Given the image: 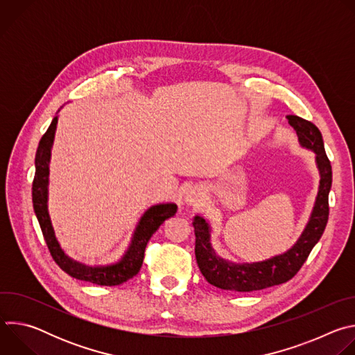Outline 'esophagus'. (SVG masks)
<instances>
[{"mask_svg":"<svg viewBox=\"0 0 355 355\" xmlns=\"http://www.w3.org/2000/svg\"><path fill=\"white\" fill-rule=\"evenodd\" d=\"M202 196H204V192H202L198 187H189L185 192V202L189 205H198L199 202L202 200Z\"/></svg>","mask_w":355,"mask_h":355,"instance_id":"1","label":"esophagus"}]
</instances>
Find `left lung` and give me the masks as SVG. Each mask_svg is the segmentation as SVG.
<instances>
[{"mask_svg":"<svg viewBox=\"0 0 355 355\" xmlns=\"http://www.w3.org/2000/svg\"><path fill=\"white\" fill-rule=\"evenodd\" d=\"M296 130L299 143L316 153V164L320 173V185L311 219L297 239L284 254L260 263L234 264L216 256L211 244V226L200 216L193 218L195 257L205 279L220 289L236 292L260 291L279 285L296 275L309 257L312 248L320 240L329 220V192L331 188V164L326 156L320 130L312 122L296 115L286 116Z\"/></svg>","mask_w":355,"mask_h":355,"instance_id":"obj_1","label":"left lung"}]
</instances>
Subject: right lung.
Instances as JSON below:
<instances>
[{
    "mask_svg": "<svg viewBox=\"0 0 355 355\" xmlns=\"http://www.w3.org/2000/svg\"><path fill=\"white\" fill-rule=\"evenodd\" d=\"M58 126V116L53 118L46 133L42 136L35 157V178L32 184V202H33V211L40 225L44 241L47 248L52 254L56 264L67 272L70 277L81 281H87L96 285H105V286H115L121 285L130 278H133L141 268L143 259H144V250L150 240V237L156 233V230L164 223L166 219L171 218L177 212L175 204H160L148 208L144 215L141 216L129 248L123 254V257L111 266L104 267H89L74 261L66 252L62 250L55 230L50 222L49 211H47V185H49V164H50V155H52V146L55 140Z\"/></svg>",
    "mask_w": 355,
    "mask_h": 355,
    "instance_id": "1",
    "label": "right lung"
}]
</instances>
